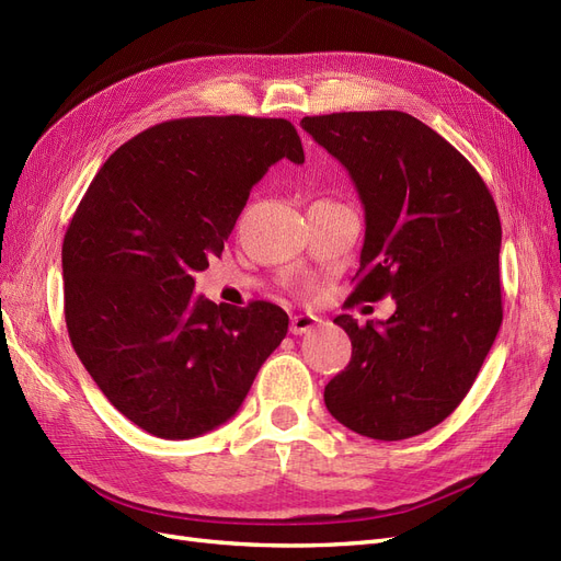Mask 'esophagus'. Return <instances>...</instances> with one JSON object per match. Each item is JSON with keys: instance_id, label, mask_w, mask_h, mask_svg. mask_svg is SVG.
<instances>
[{"instance_id": "esophagus-1", "label": "esophagus", "mask_w": 561, "mask_h": 561, "mask_svg": "<svg viewBox=\"0 0 561 561\" xmlns=\"http://www.w3.org/2000/svg\"><path fill=\"white\" fill-rule=\"evenodd\" d=\"M318 325V318L309 316V313H299L290 320V332L293 334H307Z\"/></svg>"}]
</instances>
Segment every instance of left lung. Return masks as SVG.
I'll return each instance as SVG.
<instances>
[{"mask_svg":"<svg viewBox=\"0 0 561 561\" xmlns=\"http://www.w3.org/2000/svg\"><path fill=\"white\" fill-rule=\"evenodd\" d=\"M301 128L346 168L365 208L348 299H396L381 322L334 318L353 351L325 404L371 439L421 435L468 396L501 328L496 203L461 151L412 114L304 116Z\"/></svg>","mask_w":561,"mask_h":561,"instance_id":"8db88e82","label":"left lung"}]
</instances>
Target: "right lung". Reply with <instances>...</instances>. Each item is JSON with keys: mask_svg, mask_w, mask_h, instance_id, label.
I'll return each mask as SVG.
<instances>
[{"mask_svg": "<svg viewBox=\"0 0 561 561\" xmlns=\"http://www.w3.org/2000/svg\"><path fill=\"white\" fill-rule=\"evenodd\" d=\"M280 159L304 163L285 118H173L114 151L67 227L70 342L105 398L151 435L222 426L287 334L276 304L194 295V271L222 254L252 186Z\"/></svg>", "mask_w": 561, "mask_h": 561, "instance_id": "right-lung-1", "label": "right lung"}]
</instances>
